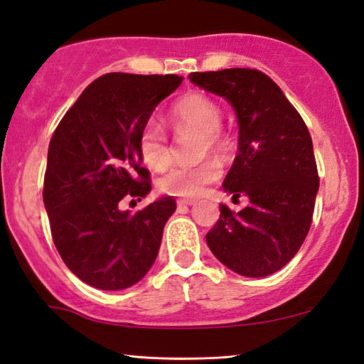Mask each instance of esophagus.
<instances>
[{"instance_id": "obj_1", "label": "esophagus", "mask_w": 364, "mask_h": 364, "mask_svg": "<svg viewBox=\"0 0 364 364\" xmlns=\"http://www.w3.org/2000/svg\"><path fill=\"white\" fill-rule=\"evenodd\" d=\"M196 203V200H192V198H178L177 200V207L182 208V207H191Z\"/></svg>"}]
</instances>
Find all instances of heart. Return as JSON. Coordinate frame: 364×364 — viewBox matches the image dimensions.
<instances>
[{
  "label": "heart",
  "instance_id": "obj_1",
  "mask_svg": "<svg viewBox=\"0 0 364 364\" xmlns=\"http://www.w3.org/2000/svg\"><path fill=\"white\" fill-rule=\"evenodd\" d=\"M172 122L177 131H196L200 134L197 157L222 152L225 137L220 131L222 112L212 99L202 94H188L172 109ZM139 154L152 171H162L171 162V146L164 129L156 121L144 124L139 134ZM220 177V167L213 161H202L193 166H176L164 173L159 188L176 197H197Z\"/></svg>",
  "mask_w": 364,
  "mask_h": 364
}]
</instances>
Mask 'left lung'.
I'll return each instance as SVG.
<instances>
[{
	"instance_id": "left-lung-1",
	"label": "left lung",
	"mask_w": 364,
	"mask_h": 364,
	"mask_svg": "<svg viewBox=\"0 0 364 364\" xmlns=\"http://www.w3.org/2000/svg\"><path fill=\"white\" fill-rule=\"evenodd\" d=\"M188 79L232 104L238 154L223 191L250 200L237 213L220 205L207 245L238 275H272L296 255L311 225L320 178L306 124L282 89L257 69L192 73Z\"/></svg>"
}]
</instances>
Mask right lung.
Listing matches in <instances>:
<instances>
[{"mask_svg": "<svg viewBox=\"0 0 364 364\" xmlns=\"http://www.w3.org/2000/svg\"><path fill=\"white\" fill-rule=\"evenodd\" d=\"M182 79L104 74L84 89L49 142L43 200L54 245L69 270L99 290H124L146 277L176 212L172 197L136 213L119 203L151 192L139 134Z\"/></svg>", "mask_w": 364, "mask_h": 364, "instance_id": "obj_1", "label": "right lung"}]
</instances>
